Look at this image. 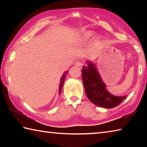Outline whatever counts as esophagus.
I'll return each instance as SVG.
<instances>
[{
  "label": "esophagus",
  "instance_id": "esophagus-1",
  "mask_svg": "<svg viewBox=\"0 0 147 147\" xmlns=\"http://www.w3.org/2000/svg\"><path fill=\"white\" fill-rule=\"evenodd\" d=\"M76 65L78 66V67H82V65H84V63L83 61H78L76 62Z\"/></svg>",
  "mask_w": 147,
  "mask_h": 147
}]
</instances>
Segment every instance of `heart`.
<instances>
[{
	"instance_id": "heart-1",
	"label": "heart",
	"mask_w": 147,
	"mask_h": 147,
	"mask_svg": "<svg viewBox=\"0 0 147 147\" xmlns=\"http://www.w3.org/2000/svg\"><path fill=\"white\" fill-rule=\"evenodd\" d=\"M93 35V32H90V31L84 32H83L82 34L81 35V36L78 39H77L76 43H82V42L88 41V40H89V39L92 38Z\"/></svg>"
}]
</instances>
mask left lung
Listing matches in <instances>:
<instances>
[{
	"instance_id": "obj_1",
	"label": "left lung",
	"mask_w": 147,
	"mask_h": 147,
	"mask_svg": "<svg viewBox=\"0 0 147 147\" xmlns=\"http://www.w3.org/2000/svg\"><path fill=\"white\" fill-rule=\"evenodd\" d=\"M82 73L86 94L92 103L102 108H111L119 105L126 98V96H113L106 90L105 84L92 63L88 61V66L83 67Z\"/></svg>"
}]
</instances>
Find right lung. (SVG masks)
Listing matches in <instances>:
<instances>
[{
  "label": "right lung",
  "mask_w": 147,
  "mask_h": 147,
  "mask_svg": "<svg viewBox=\"0 0 147 147\" xmlns=\"http://www.w3.org/2000/svg\"><path fill=\"white\" fill-rule=\"evenodd\" d=\"M67 73H68V71L65 72V73L63 74V76H62V77H61V82H60V84H59V93H61V92L62 87H63V86L65 79V78H66V76H67Z\"/></svg>",
  "instance_id": "obj_1"
}]
</instances>
